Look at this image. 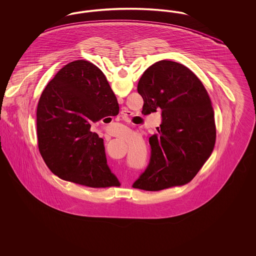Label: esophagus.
I'll return each instance as SVG.
<instances>
[{"label": "esophagus", "mask_w": 256, "mask_h": 256, "mask_svg": "<svg viewBox=\"0 0 256 256\" xmlns=\"http://www.w3.org/2000/svg\"><path fill=\"white\" fill-rule=\"evenodd\" d=\"M128 110H122V111H121V114L124 115V116H126V115H128Z\"/></svg>", "instance_id": "34e87169"}]
</instances>
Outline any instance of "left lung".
<instances>
[{
	"mask_svg": "<svg viewBox=\"0 0 256 256\" xmlns=\"http://www.w3.org/2000/svg\"><path fill=\"white\" fill-rule=\"evenodd\" d=\"M142 114L161 111L158 134L150 137V158L134 188L159 191L190 182L210 156L216 140L214 111L206 89L182 64L160 60L142 74Z\"/></svg>",
	"mask_w": 256,
	"mask_h": 256,
	"instance_id": "8db88e82",
	"label": "left lung"
}]
</instances>
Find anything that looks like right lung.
<instances>
[{
	"mask_svg": "<svg viewBox=\"0 0 256 256\" xmlns=\"http://www.w3.org/2000/svg\"><path fill=\"white\" fill-rule=\"evenodd\" d=\"M119 113L106 76L86 60L65 65L42 92L36 112L38 148L64 180L100 188L119 185L108 165L104 139L91 124Z\"/></svg>",
	"mask_w": 256,
	"mask_h": 256,
	"instance_id": "add662e5",
	"label": "right lung"
}]
</instances>
